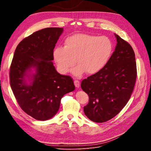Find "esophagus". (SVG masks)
Returning a JSON list of instances; mask_svg holds the SVG:
<instances>
[{
    "mask_svg": "<svg viewBox=\"0 0 151 151\" xmlns=\"http://www.w3.org/2000/svg\"><path fill=\"white\" fill-rule=\"evenodd\" d=\"M74 84H75L76 88H79V87H80V81H78V80H75L74 81Z\"/></svg>",
    "mask_w": 151,
    "mask_h": 151,
    "instance_id": "esophagus-1",
    "label": "esophagus"
}]
</instances>
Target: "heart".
Segmentation results:
<instances>
[{
  "label": "heart",
  "instance_id": "b5f03b06",
  "mask_svg": "<svg viewBox=\"0 0 151 151\" xmlns=\"http://www.w3.org/2000/svg\"><path fill=\"white\" fill-rule=\"evenodd\" d=\"M113 50V42L108 37L76 34L65 40L64 46L54 48L52 57L60 73H68L75 63L72 73L81 77L85 72L90 75L99 72L106 65Z\"/></svg>",
  "mask_w": 151,
  "mask_h": 151
}]
</instances>
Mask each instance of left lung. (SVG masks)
Here are the masks:
<instances>
[{
  "label": "left lung",
  "instance_id": "8db88e82",
  "mask_svg": "<svg viewBox=\"0 0 151 151\" xmlns=\"http://www.w3.org/2000/svg\"><path fill=\"white\" fill-rule=\"evenodd\" d=\"M117 44L106 65L99 72L83 80L82 89L89 103L84 112L94 122L111 119L127 104L137 78L135 54L129 43L114 34Z\"/></svg>",
  "mask_w": 151,
  "mask_h": 151
}]
</instances>
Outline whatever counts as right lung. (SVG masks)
Returning a JSON list of instances; mask_svg holds the SVG:
<instances>
[{"mask_svg":"<svg viewBox=\"0 0 151 151\" xmlns=\"http://www.w3.org/2000/svg\"><path fill=\"white\" fill-rule=\"evenodd\" d=\"M63 28L48 27L23 39L14 53L10 70V86L22 109L38 121L56 114L60 100L75 87L69 76L59 73L52 52Z\"/></svg>","mask_w":151,"mask_h":151,"instance_id":"1","label":"right lung"}]
</instances>
